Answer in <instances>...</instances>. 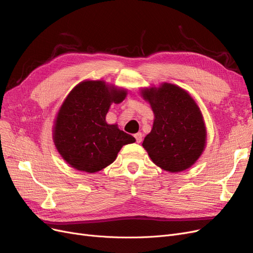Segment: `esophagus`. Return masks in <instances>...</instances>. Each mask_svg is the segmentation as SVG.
<instances>
[{
    "label": "esophagus",
    "instance_id": "1",
    "mask_svg": "<svg viewBox=\"0 0 253 253\" xmlns=\"http://www.w3.org/2000/svg\"><path fill=\"white\" fill-rule=\"evenodd\" d=\"M135 139H136V142H138V144H139V142L142 140V134L140 132L136 133L135 134Z\"/></svg>",
    "mask_w": 253,
    "mask_h": 253
}]
</instances>
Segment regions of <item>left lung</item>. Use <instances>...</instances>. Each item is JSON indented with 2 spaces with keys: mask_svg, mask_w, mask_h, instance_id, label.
I'll list each match as a JSON object with an SVG mask.
<instances>
[{
  "mask_svg": "<svg viewBox=\"0 0 253 253\" xmlns=\"http://www.w3.org/2000/svg\"><path fill=\"white\" fill-rule=\"evenodd\" d=\"M140 94L155 117L142 142L150 158L167 171L189 169L206 147L207 130L200 107L187 92L172 84L146 87Z\"/></svg>",
  "mask_w": 253,
  "mask_h": 253,
  "instance_id": "1",
  "label": "left lung"
}]
</instances>
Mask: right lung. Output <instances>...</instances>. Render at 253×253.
I'll list each match as a JSON object with an SVG mask.
<instances>
[{
  "instance_id": "add662e5",
  "label": "right lung",
  "mask_w": 253,
  "mask_h": 253,
  "mask_svg": "<svg viewBox=\"0 0 253 253\" xmlns=\"http://www.w3.org/2000/svg\"><path fill=\"white\" fill-rule=\"evenodd\" d=\"M125 89L103 81H84L73 87L60 107L53 127V142L72 168L96 172L113 163L123 146L135 138L106 123L112 103H121Z\"/></svg>"
}]
</instances>
